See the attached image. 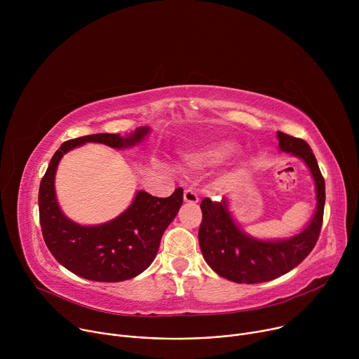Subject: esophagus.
I'll return each mask as SVG.
<instances>
[{"instance_id": "34e87169", "label": "esophagus", "mask_w": 359, "mask_h": 359, "mask_svg": "<svg viewBox=\"0 0 359 359\" xmlns=\"http://www.w3.org/2000/svg\"><path fill=\"white\" fill-rule=\"evenodd\" d=\"M183 198L186 203H190V204H196L198 201V196L194 190L191 189H186L184 190V194H183Z\"/></svg>"}]
</instances>
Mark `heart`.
I'll list each match as a JSON object with an SVG mask.
<instances>
[{
    "label": "heart",
    "mask_w": 359,
    "mask_h": 359,
    "mask_svg": "<svg viewBox=\"0 0 359 359\" xmlns=\"http://www.w3.org/2000/svg\"><path fill=\"white\" fill-rule=\"evenodd\" d=\"M237 150V143L229 137H216L184 155V163L191 170H206L222 165Z\"/></svg>",
    "instance_id": "obj_1"
}]
</instances>
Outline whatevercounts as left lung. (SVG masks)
Listing matches in <instances>:
<instances>
[{"label": "left lung", "instance_id": "1", "mask_svg": "<svg viewBox=\"0 0 359 359\" xmlns=\"http://www.w3.org/2000/svg\"><path fill=\"white\" fill-rule=\"evenodd\" d=\"M278 149L301 159L310 169L316 184L317 208L299 233L288 238L263 240L245 233L234 220L229 198L222 201L203 198V220L198 229V244L204 260L220 277L234 283L257 284L274 280L295 269L314 248L324 216L325 182L317 159L305 140L277 132Z\"/></svg>", "mask_w": 359, "mask_h": 359}]
</instances>
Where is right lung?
Instances as JSON below:
<instances>
[{
    "label": "right lung",
    "mask_w": 359,
    "mask_h": 359,
    "mask_svg": "<svg viewBox=\"0 0 359 359\" xmlns=\"http://www.w3.org/2000/svg\"><path fill=\"white\" fill-rule=\"evenodd\" d=\"M149 133V126H140L126 136L96 133L71 139L50 159L39 184V223L48 250L71 273L92 281L118 283L139 276L155 260L161 238L183 203L182 187L165 198L137 190L125 212L96 226L67 217L55 191L57 169L65 153L90 142L112 149L133 147Z\"/></svg>",
    "instance_id": "obj_1"
}]
</instances>
